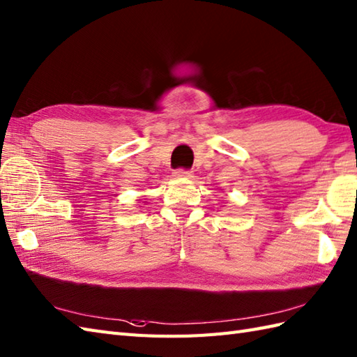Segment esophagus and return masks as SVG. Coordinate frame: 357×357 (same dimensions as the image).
<instances>
[{
  "instance_id": "esophagus-1",
  "label": "esophagus",
  "mask_w": 357,
  "mask_h": 357,
  "mask_svg": "<svg viewBox=\"0 0 357 357\" xmlns=\"http://www.w3.org/2000/svg\"><path fill=\"white\" fill-rule=\"evenodd\" d=\"M173 176H176V178H192L193 172L187 170V169H176L175 172H173Z\"/></svg>"
}]
</instances>
